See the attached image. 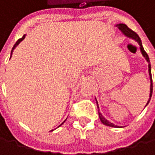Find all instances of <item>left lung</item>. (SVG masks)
Listing matches in <instances>:
<instances>
[{"mask_svg":"<svg viewBox=\"0 0 155 155\" xmlns=\"http://www.w3.org/2000/svg\"><path fill=\"white\" fill-rule=\"evenodd\" d=\"M116 27H117L118 28V29L125 35V36H127V38H132V39H134L135 41H137V43H138V45L140 46V50H141V53H142V54L143 55V57L145 58V60L147 61V63H148V72H149V75H150V81H151V85H150V98H149V100H148V101H147V103H146V105H148V103H149V101H150V100H151V97H152V93H153V80H152V74H151V64H150V60H149V56H148V54H146V52L144 51V49H143V47L142 46V42H141V39H140V38L138 37V35L135 32V31H133L132 29H130L126 24H123V23H120V24H117L116 25ZM97 104H98V102H97ZM146 105H145V107H146ZM98 112H99V117H100V119H101V121L104 124V125H106V126H108V127H118V126H116V125H114L113 123H111V122H109L108 120H107L103 116H102V114L100 112V109H99V105H98Z\"/></svg>","mask_w":155,"mask_h":155,"instance_id":"1","label":"left lung"}]
</instances>
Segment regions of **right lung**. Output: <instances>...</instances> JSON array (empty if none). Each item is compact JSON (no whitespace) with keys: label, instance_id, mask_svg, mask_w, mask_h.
I'll use <instances>...</instances> for the list:
<instances>
[{"label":"right lung","instance_id":"add662e5","mask_svg":"<svg viewBox=\"0 0 155 155\" xmlns=\"http://www.w3.org/2000/svg\"><path fill=\"white\" fill-rule=\"evenodd\" d=\"M24 38H25V35H24V36H23V37H22L21 38H19V39H18V41L16 42L15 45H14V47H12V53H11V56H12V52H13V50H14V48H15V47H17V46H18V44H19V43H20V42H21V41H22V40L24 39ZM64 121H65V120H64ZM64 122H63V123H62V124H61L60 126H62V125H63V124L64 123ZM60 126H59V127H60ZM51 131H53V130H51Z\"/></svg>","mask_w":155,"mask_h":155}]
</instances>
